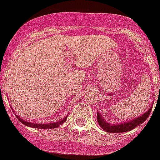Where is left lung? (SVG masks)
<instances>
[{
    "instance_id": "1",
    "label": "left lung",
    "mask_w": 160,
    "mask_h": 160,
    "mask_svg": "<svg viewBox=\"0 0 160 160\" xmlns=\"http://www.w3.org/2000/svg\"><path fill=\"white\" fill-rule=\"evenodd\" d=\"M151 109L152 107L146 113H144V114H143L139 117L136 118V119H133V120H129V122H124V123H122V124L119 123L118 124H114V125L105 122V120L103 119L100 113H97V120L100 126L105 131L109 132V133H123V132L129 131V130L136 128L138 125L141 124L142 123H144L148 119V117L151 113Z\"/></svg>"
}]
</instances>
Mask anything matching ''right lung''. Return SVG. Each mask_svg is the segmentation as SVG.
<instances>
[{"label": "right lung", "instance_id": "add662e5", "mask_svg": "<svg viewBox=\"0 0 160 160\" xmlns=\"http://www.w3.org/2000/svg\"><path fill=\"white\" fill-rule=\"evenodd\" d=\"M16 118L19 119V121H21V123L26 126L32 127V128H36V129H55V128H57V127L60 126L61 124H63L65 123V121L67 119V117H65L62 120L60 121L55 122V123H51V124H36V123H30V122L24 121L20 118V117L16 114Z\"/></svg>", "mask_w": 160, "mask_h": 160}]
</instances>
